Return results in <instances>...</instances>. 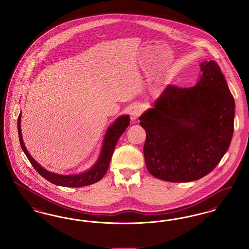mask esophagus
Here are the masks:
<instances>
[{"label":"esophagus","mask_w":249,"mask_h":249,"mask_svg":"<svg viewBox=\"0 0 249 249\" xmlns=\"http://www.w3.org/2000/svg\"><path fill=\"white\" fill-rule=\"evenodd\" d=\"M141 108L137 105H135L130 110V117H131L132 121H136L141 116Z\"/></svg>","instance_id":"34e87169"}]
</instances>
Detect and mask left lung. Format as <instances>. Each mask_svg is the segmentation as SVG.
<instances>
[{
	"instance_id": "obj_1",
	"label": "left lung",
	"mask_w": 249,
	"mask_h": 249,
	"mask_svg": "<svg viewBox=\"0 0 249 249\" xmlns=\"http://www.w3.org/2000/svg\"><path fill=\"white\" fill-rule=\"evenodd\" d=\"M200 67L195 87L168 85L140 117L147 169L165 181L202 178L220 162L232 139L235 103L227 82L214 60Z\"/></svg>"
}]
</instances>
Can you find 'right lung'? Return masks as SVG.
Instances as JSON below:
<instances>
[{"mask_svg": "<svg viewBox=\"0 0 249 249\" xmlns=\"http://www.w3.org/2000/svg\"><path fill=\"white\" fill-rule=\"evenodd\" d=\"M129 123L130 116L128 114L120 115L119 117L111 124L108 125V128L106 130L104 139L102 141L101 150L95 163L90 168H88L87 170L82 173L71 174V175H62V174L54 173V172L48 171L39 162H36L33 159L31 153L28 152L22 138L21 112L19 113V116L18 119V137H19L22 150L38 173L40 174L46 180L50 181L51 183L54 185L79 188V187H84L87 185L96 183L104 177V175L108 170L114 148L122 134L128 127Z\"/></svg>", "mask_w": 249, "mask_h": 249, "instance_id": "1", "label": "right lung"}]
</instances>
